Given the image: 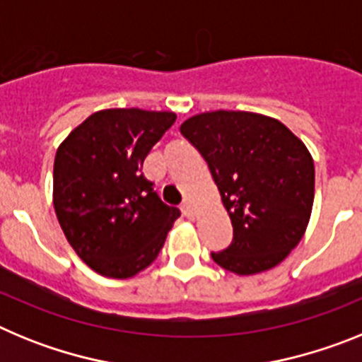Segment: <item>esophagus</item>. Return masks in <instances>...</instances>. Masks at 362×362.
I'll list each match as a JSON object with an SVG mask.
<instances>
[{"label": "esophagus", "mask_w": 362, "mask_h": 362, "mask_svg": "<svg viewBox=\"0 0 362 362\" xmlns=\"http://www.w3.org/2000/svg\"><path fill=\"white\" fill-rule=\"evenodd\" d=\"M181 212H183L187 217L196 216V204H194V201L185 199L183 204H181Z\"/></svg>", "instance_id": "34e87169"}]
</instances>
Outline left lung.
Returning a JSON list of instances; mask_svg holds the SVG:
<instances>
[{"instance_id": "left-lung-1", "label": "left lung", "mask_w": 362, "mask_h": 362, "mask_svg": "<svg viewBox=\"0 0 362 362\" xmlns=\"http://www.w3.org/2000/svg\"><path fill=\"white\" fill-rule=\"evenodd\" d=\"M179 130L209 163L232 221V245L214 252V261L238 276L277 267L312 216L315 170L305 143L276 117L255 112H203Z\"/></svg>"}]
</instances>
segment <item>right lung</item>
Returning <instances> with one entry per match:
<instances>
[{"label": "right lung", "instance_id": "right-lung-1", "mask_svg": "<svg viewBox=\"0 0 362 362\" xmlns=\"http://www.w3.org/2000/svg\"><path fill=\"white\" fill-rule=\"evenodd\" d=\"M174 112L105 108L57 146L52 201L74 252L94 272L129 279L153 263L181 216L141 174Z\"/></svg>", "mask_w": 362, "mask_h": 362}]
</instances>
